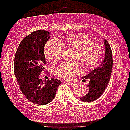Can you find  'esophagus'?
<instances>
[{"instance_id": "34e87169", "label": "esophagus", "mask_w": 130, "mask_h": 130, "mask_svg": "<svg viewBox=\"0 0 130 130\" xmlns=\"http://www.w3.org/2000/svg\"><path fill=\"white\" fill-rule=\"evenodd\" d=\"M67 83H68L69 85H71V86H74L75 85V82H67Z\"/></svg>"}]
</instances>
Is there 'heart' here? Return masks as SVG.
Instances as JSON below:
<instances>
[{
    "label": "heart",
    "mask_w": 130,
    "mask_h": 130,
    "mask_svg": "<svg viewBox=\"0 0 130 130\" xmlns=\"http://www.w3.org/2000/svg\"><path fill=\"white\" fill-rule=\"evenodd\" d=\"M63 48L75 50L74 60L79 61L86 68L95 67L103 55V47L93 42L89 36L83 34L69 35L58 41H48L44 47V54L49 61H58L61 59ZM79 71L78 63H63L55 68V73L63 79H71Z\"/></svg>",
    "instance_id": "b5f03b06"
}]
</instances>
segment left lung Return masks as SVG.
I'll use <instances>...</instances> for the list:
<instances>
[{
	"label": "left lung",
	"mask_w": 130,
	"mask_h": 130,
	"mask_svg": "<svg viewBox=\"0 0 130 130\" xmlns=\"http://www.w3.org/2000/svg\"><path fill=\"white\" fill-rule=\"evenodd\" d=\"M105 57L102 64L93 69L82 79H89V91L80 100L85 102H91L98 100L103 94L110 79L113 68L112 51L107 40H104Z\"/></svg>",
	"instance_id": "1"
}]
</instances>
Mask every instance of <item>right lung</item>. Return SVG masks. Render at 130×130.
<instances>
[{"instance_id": "obj_1", "label": "right lung", "mask_w": 130, "mask_h": 130, "mask_svg": "<svg viewBox=\"0 0 130 130\" xmlns=\"http://www.w3.org/2000/svg\"><path fill=\"white\" fill-rule=\"evenodd\" d=\"M49 37L47 30L32 32L21 41L14 57V72L21 91L27 100L39 105L51 102L61 83L53 78L44 83L39 78L45 69L44 47Z\"/></svg>"}]
</instances>
